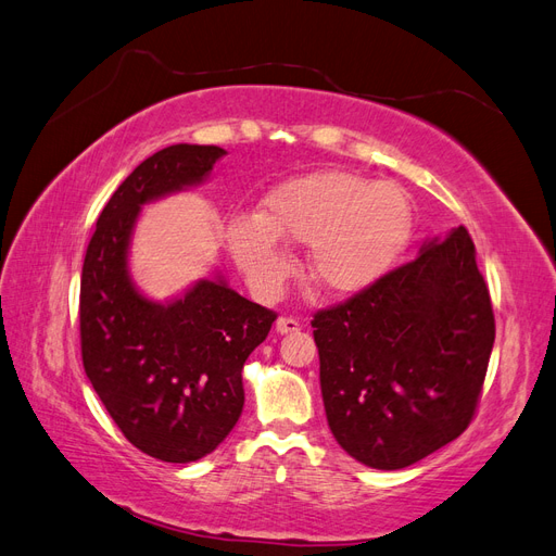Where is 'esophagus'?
Wrapping results in <instances>:
<instances>
[{
  "instance_id": "esophagus-1",
  "label": "esophagus",
  "mask_w": 556,
  "mask_h": 556,
  "mask_svg": "<svg viewBox=\"0 0 556 556\" xmlns=\"http://www.w3.org/2000/svg\"><path fill=\"white\" fill-rule=\"evenodd\" d=\"M275 328H277V332H281V336H289V332H298L300 330V321L293 319V316H279Z\"/></svg>"
}]
</instances>
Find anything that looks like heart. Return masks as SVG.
I'll return each mask as SVG.
<instances>
[{
    "mask_svg": "<svg viewBox=\"0 0 556 556\" xmlns=\"http://www.w3.org/2000/svg\"><path fill=\"white\" fill-rule=\"evenodd\" d=\"M412 235V200L393 181H370L342 169L312 172L275 186L256 218L237 216L228 249L261 295L291 275L281 242L309 244L312 279L330 293H358L382 279Z\"/></svg>",
    "mask_w": 556,
    "mask_h": 556,
    "instance_id": "1",
    "label": "heart"
}]
</instances>
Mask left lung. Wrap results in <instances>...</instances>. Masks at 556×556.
Segmentation results:
<instances>
[{"instance_id":"1","label":"left lung","mask_w":556,"mask_h":556,"mask_svg":"<svg viewBox=\"0 0 556 556\" xmlns=\"http://www.w3.org/2000/svg\"><path fill=\"white\" fill-rule=\"evenodd\" d=\"M312 328L328 426L356 462L407 468L472 421L496 324L464 226Z\"/></svg>"}]
</instances>
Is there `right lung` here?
<instances>
[{
  "label": "right lung",
  "mask_w": 556,
  "mask_h": 556,
  "mask_svg": "<svg viewBox=\"0 0 556 556\" xmlns=\"http://www.w3.org/2000/svg\"><path fill=\"white\" fill-rule=\"evenodd\" d=\"M220 147L174 144L153 153L109 198L81 273V356L92 389L137 450L167 464L214 452L244 407L242 368L277 314L200 279L153 303L135 287L128 249L139 210L210 177Z\"/></svg>",
  "instance_id": "add662e5"
}]
</instances>
